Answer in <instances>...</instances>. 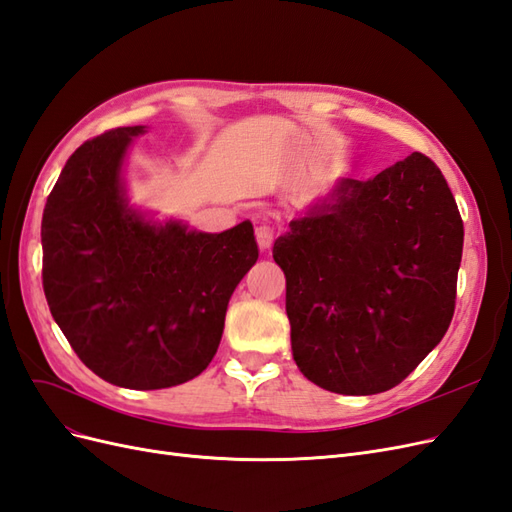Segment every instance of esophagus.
Listing matches in <instances>:
<instances>
[{"mask_svg":"<svg viewBox=\"0 0 512 512\" xmlns=\"http://www.w3.org/2000/svg\"><path fill=\"white\" fill-rule=\"evenodd\" d=\"M256 239H258V245L262 247V250H269L273 239H275V230L271 224H260L256 228Z\"/></svg>","mask_w":512,"mask_h":512,"instance_id":"esophagus-1","label":"esophagus"}]
</instances>
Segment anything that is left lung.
Masks as SVG:
<instances>
[{"label": "left lung", "instance_id": "left-lung-1", "mask_svg": "<svg viewBox=\"0 0 512 512\" xmlns=\"http://www.w3.org/2000/svg\"><path fill=\"white\" fill-rule=\"evenodd\" d=\"M273 243L301 374L376 395L440 344L455 312L463 224L451 188L414 151L367 181L337 179Z\"/></svg>", "mask_w": 512, "mask_h": 512}]
</instances>
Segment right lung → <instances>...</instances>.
I'll return each instance as SVG.
<instances>
[{
	"mask_svg": "<svg viewBox=\"0 0 512 512\" xmlns=\"http://www.w3.org/2000/svg\"><path fill=\"white\" fill-rule=\"evenodd\" d=\"M147 126L117 128L76 149L42 215V284L79 359L134 391L203 374L228 301L258 260L250 220L203 232L130 203L126 160Z\"/></svg>",
	"mask_w": 512,
	"mask_h": 512,
	"instance_id": "right-lung-1",
	"label": "right lung"
}]
</instances>
